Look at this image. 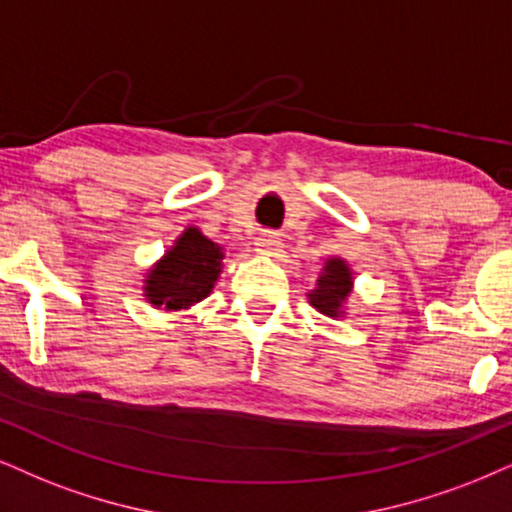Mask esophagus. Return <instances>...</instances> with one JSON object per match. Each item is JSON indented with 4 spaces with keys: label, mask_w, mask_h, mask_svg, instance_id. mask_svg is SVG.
Masks as SVG:
<instances>
[{
    "label": "esophagus",
    "mask_w": 512,
    "mask_h": 512,
    "mask_svg": "<svg viewBox=\"0 0 512 512\" xmlns=\"http://www.w3.org/2000/svg\"><path fill=\"white\" fill-rule=\"evenodd\" d=\"M256 246H258V251H263V254H277V251L282 249V239L277 232L263 230L261 235L256 237Z\"/></svg>",
    "instance_id": "1"
}]
</instances>
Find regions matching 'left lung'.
I'll list each match as a JSON object with an SVG mask.
<instances>
[{"instance_id":"left-lung-1","label":"left lung","mask_w":512,"mask_h":512,"mask_svg":"<svg viewBox=\"0 0 512 512\" xmlns=\"http://www.w3.org/2000/svg\"><path fill=\"white\" fill-rule=\"evenodd\" d=\"M351 292V273L346 268L344 261L339 258H332V261L325 263V273L320 275L318 289H313L311 304L318 308L320 313L325 315H337L342 301Z\"/></svg>"}]
</instances>
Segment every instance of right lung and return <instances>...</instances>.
<instances>
[{
    "label": "right lung",
    "instance_id": "1",
    "mask_svg": "<svg viewBox=\"0 0 512 512\" xmlns=\"http://www.w3.org/2000/svg\"><path fill=\"white\" fill-rule=\"evenodd\" d=\"M223 251L199 230L189 227L149 273L147 296L154 306L187 308L208 296L218 280Z\"/></svg>",
    "mask_w": 512,
    "mask_h": 512
}]
</instances>
